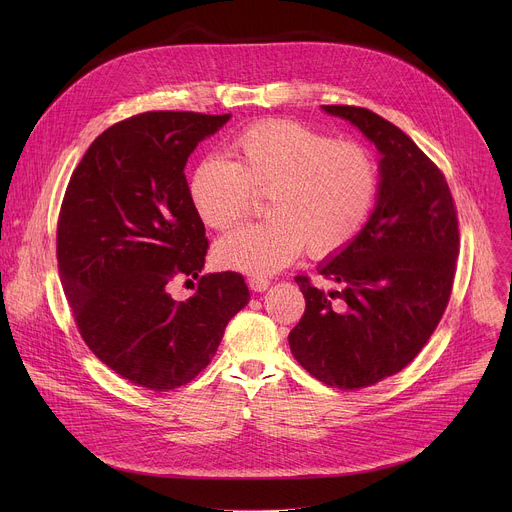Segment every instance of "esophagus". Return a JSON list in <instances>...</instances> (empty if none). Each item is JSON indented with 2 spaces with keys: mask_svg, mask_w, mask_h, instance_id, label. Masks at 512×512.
Listing matches in <instances>:
<instances>
[{
  "mask_svg": "<svg viewBox=\"0 0 512 512\" xmlns=\"http://www.w3.org/2000/svg\"><path fill=\"white\" fill-rule=\"evenodd\" d=\"M247 283H249V287H251L253 291H265L271 281H269L267 277H261V275H251V277L247 279Z\"/></svg>",
  "mask_w": 512,
  "mask_h": 512,
  "instance_id": "1",
  "label": "esophagus"
}]
</instances>
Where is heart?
I'll use <instances>...</instances> for the list:
<instances>
[{"instance_id": "1", "label": "heart", "mask_w": 512, "mask_h": 512, "mask_svg": "<svg viewBox=\"0 0 512 512\" xmlns=\"http://www.w3.org/2000/svg\"><path fill=\"white\" fill-rule=\"evenodd\" d=\"M231 162L208 158L190 180V198L210 229L245 218L255 196H269V221L225 235L214 257L227 269L265 275L304 249L330 257L367 225L379 194V166L369 148L336 141L298 121L269 119L239 131Z\"/></svg>"}]
</instances>
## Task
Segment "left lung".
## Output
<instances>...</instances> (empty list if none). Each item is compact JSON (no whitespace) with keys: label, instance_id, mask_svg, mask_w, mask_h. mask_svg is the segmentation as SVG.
I'll use <instances>...</instances> for the list:
<instances>
[{"label":"left lung","instance_id":"obj_1","mask_svg":"<svg viewBox=\"0 0 512 512\" xmlns=\"http://www.w3.org/2000/svg\"><path fill=\"white\" fill-rule=\"evenodd\" d=\"M356 125L381 152L377 206L360 235L318 273L340 291L296 281L306 312L289 348L324 385L371 387L421 352L440 324L460 251L458 212L446 176L397 125L352 105H322Z\"/></svg>","mask_w":512,"mask_h":512}]
</instances>
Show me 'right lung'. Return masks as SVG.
I'll return each instance as SVG.
<instances>
[{
    "label": "right lung",
    "mask_w": 512,
    "mask_h": 512,
    "mask_svg": "<svg viewBox=\"0 0 512 512\" xmlns=\"http://www.w3.org/2000/svg\"><path fill=\"white\" fill-rule=\"evenodd\" d=\"M231 115L148 111L105 129L66 186L56 259L77 328L111 371L172 391L208 367L251 296L241 273L200 275L208 249L184 166ZM176 276L199 277L186 303Z\"/></svg>",
    "instance_id": "right-lung-1"
}]
</instances>
